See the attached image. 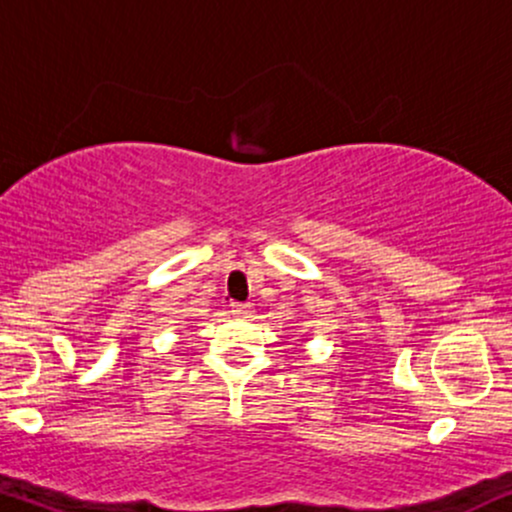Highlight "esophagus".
Here are the masks:
<instances>
[{
	"label": "esophagus",
	"instance_id": "1",
	"mask_svg": "<svg viewBox=\"0 0 512 512\" xmlns=\"http://www.w3.org/2000/svg\"><path fill=\"white\" fill-rule=\"evenodd\" d=\"M230 313H233L235 318H250L252 306L250 303H230Z\"/></svg>",
	"mask_w": 512,
	"mask_h": 512
}]
</instances>
